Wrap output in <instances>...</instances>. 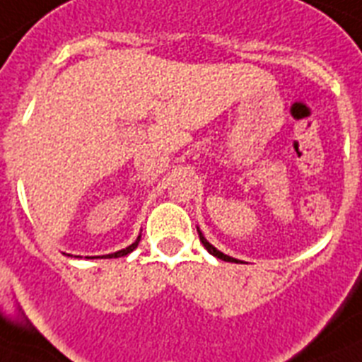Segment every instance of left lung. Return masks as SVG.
Listing matches in <instances>:
<instances>
[{
  "instance_id": "obj_1",
  "label": "left lung",
  "mask_w": 362,
  "mask_h": 362,
  "mask_svg": "<svg viewBox=\"0 0 362 362\" xmlns=\"http://www.w3.org/2000/svg\"><path fill=\"white\" fill-rule=\"evenodd\" d=\"M199 238H200V243H202V245H204V248H206V250L209 252V254H211V256L218 257V259H223V261H232V263H239L238 259H233V257L226 256V254H223V252H218L217 248H215V247H211V245H209V243L206 241L204 235H202V233H200V232H199Z\"/></svg>"
}]
</instances>
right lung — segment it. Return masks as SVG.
I'll return each mask as SVG.
<instances>
[{
  "label": "right lung",
  "mask_w": 362,
  "mask_h": 362,
  "mask_svg": "<svg viewBox=\"0 0 362 362\" xmlns=\"http://www.w3.org/2000/svg\"><path fill=\"white\" fill-rule=\"evenodd\" d=\"M139 239H141V238L136 239V241L132 243V245H130V247L123 248V250H119V252H115V254H108V256H105V257H121V256H127V254H130V252H132V250H134L136 247H138Z\"/></svg>",
  "instance_id": "obj_1"
}]
</instances>
